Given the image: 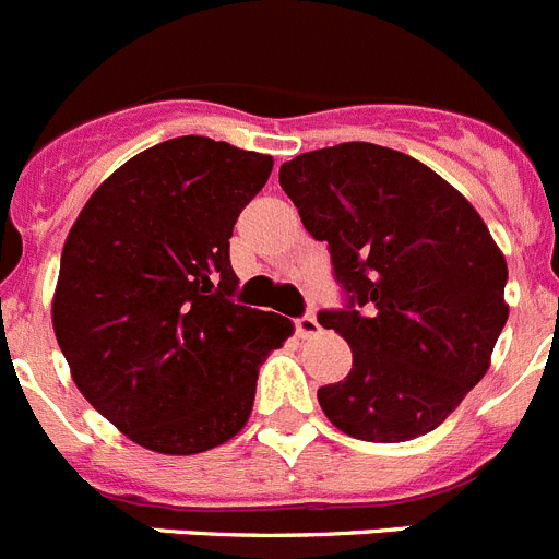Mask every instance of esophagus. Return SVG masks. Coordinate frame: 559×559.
I'll return each instance as SVG.
<instances>
[{"label":"esophagus","instance_id":"esophagus-1","mask_svg":"<svg viewBox=\"0 0 559 559\" xmlns=\"http://www.w3.org/2000/svg\"><path fill=\"white\" fill-rule=\"evenodd\" d=\"M321 332V324L313 319V316H301L296 319V335L299 337H316Z\"/></svg>","mask_w":559,"mask_h":559}]
</instances>
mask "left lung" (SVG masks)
I'll return each instance as SVG.
<instances>
[{"instance_id": "1", "label": "left lung", "mask_w": 559, "mask_h": 559, "mask_svg": "<svg viewBox=\"0 0 559 559\" xmlns=\"http://www.w3.org/2000/svg\"><path fill=\"white\" fill-rule=\"evenodd\" d=\"M280 186L349 294L319 313L352 346L349 377L319 388L324 416L371 443L432 432L488 373L510 313L483 216L416 157L362 141L296 155Z\"/></svg>"}]
</instances>
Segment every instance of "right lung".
<instances>
[{
  "label": "right lung",
  "mask_w": 559,
  "mask_h": 559,
  "mask_svg": "<svg viewBox=\"0 0 559 559\" xmlns=\"http://www.w3.org/2000/svg\"><path fill=\"white\" fill-rule=\"evenodd\" d=\"M274 157L182 135L130 157L91 193L60 258L52 326L71 380L157 454L227 443L258 371L294 324L235 305L229 238Z\"/></svg>",
  "instance_id": "add662e5"
}]
</instances>
